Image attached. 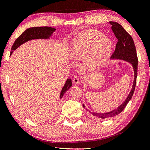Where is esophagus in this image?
Segmentation results:
<instances>
[{"label": "esophagus", "instance_id": "34e87169", "mask_svg": "<svg viewBox=\"0 0 150 150\" xmlns=\"http://www.w3.org/2000/svg\"><path fill=\"white\" fill-rule=\"evenodd\" d=\"M73 83H74L75 84H78V83H79V79L78 76L75 75L74 77H73Z\"/></svg>", "mask_w": 150, "mask_h": 150}]
</instances>
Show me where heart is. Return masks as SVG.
Returning <instances> with one entry per match:
<instances>
[{
	"instance_id": "heart-1",
	"label": "heart",
	"mask_w": 150,
	"mask_h": 150,
	"mask_svg": "<svg viewBox=\"0 0 150 150\" xmlns=\"http://www.w3.org/2000/svg\"><path fill=\"white\" fill-rule=\"evenodd\" d=\"M112 42L97 30H88L78 34L72 44L71 56L75 60L87 58V65L93 71L99 70L110 55Z\"/></svg>"
}]
</instances>
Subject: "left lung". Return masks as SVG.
Returning <instances> with one entry per match:
<instances>
[{"mask_svg": "<svg viewBox=\"0 0 150 150\" xmlns=\"http://www.w3.org/2000/svg\"><path fill=\"white\" fill-rule=\"evenodd\" d=\"M109 23H110L112 26V30L114 34H115L116 38L118 39L115 51V52L113 53V54L112 55L111 59H121L130 63V64L132 65V67L134 69V79L133 81L132 87V89L130 93H129L128 96H127V98H126V100L124 101L123 103H122L118 108H115V110L105 113H96L87 110L94 116H97V117L103 119L114 117V116L120 114L121 112L124 110V108L126 106L127 104L128 103L129 101L131 100L132 97L134 90H135L136 84V78L137 75H138V57H137L136 47L135 45H134V42L132 38L131 35L124 29V28L120 24L117 23V22H109ZM83 106L84 108L85 107L84 105Z\"/></svg>", "mask_w": 150, "mask_h": 150, "instance_id": "8db88e82", "label": "left lung"}]
</instances>
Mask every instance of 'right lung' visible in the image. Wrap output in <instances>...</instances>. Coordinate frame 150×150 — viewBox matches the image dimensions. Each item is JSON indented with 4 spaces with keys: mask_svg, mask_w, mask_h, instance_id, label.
I'll use <instances>...</instances> for the list:
<instances>
[{
    "mask_svg": "<svg viewBox=\"0 0 150 150\" xmlns=\"http://www.w3.org/2000/svg\"><path fill=\"white\" fill-rule=\"evenodd\" d=\"M56 29L54 28L43 26V27H33L28 28L22 33V34L15 40L14 44L12 45L11 48L12 52L11 54L12 55L14 50H16L18 47H20L22 44H24L27 42L32 40L36 39H50V38L53 35ZM72 86V81L71 79H67L66 81L64 86L62 88L60 93L59 98H62L64 94Z\"/></svg>",
    "mask_w": 150,
    "mask_h": 150,
    "instance_id": "obj_1",
    "label": "right lung"
}]
</instances>
